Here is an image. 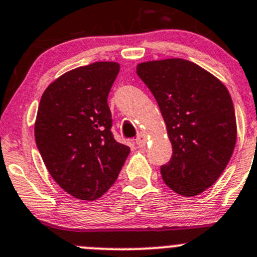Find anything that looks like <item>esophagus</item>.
Wrapping results in <instances>:
<instances>
[{"instance_id":"obj_1","label":"esophagus","mask_w":257,"mask_h":257,"mask_svg":"<svg viewBox=\"0 0 257 257\" xmlns=\"http://www.w3.org/2000/svg\"><path fill=\"white\" fill-rule=\"evenodd\" d=\"M146 142H147V137H146V134L141 133L140 136L137 137V140H136V143L138 147H145Z\"/></svg>"}]
</instances>
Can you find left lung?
<instances>
[{"label": "left lung", "mask_w": 257, "mask_h": 257, "mask_svg": "<svg viewBox=\"0 0 257 257\" xmlns=\"http://www.w3.org/2000/svg\"><path fill=\"white\" fill-rule=\"evenodd\" d=\"M137 74L155 96L172 145L161 166L165 184L183 196L199 195L222 175L237 140L233 102L226 86L180 58L140 63Z\"/></svg>", "instance_id": "8db88e82"}]
</instances>
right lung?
Instances as JSON below:
<instances>
[{"label":"right lung","mask_w":257,"mask_h":257,"mask_svg":"<svg viewBox=\"0 0 257 257\" xmlns=\"http://www.w3.org/2000/svg\"><path fill=\"white\" fill-rule=\"evenodd\" d=\"M120 66L95 62L62 74L44 91L35 142L57 184L81 200H96L115 183L131 148L111 133L110 88Z\"/></svg>","instance_id":"add662e5"}]
</instances>
